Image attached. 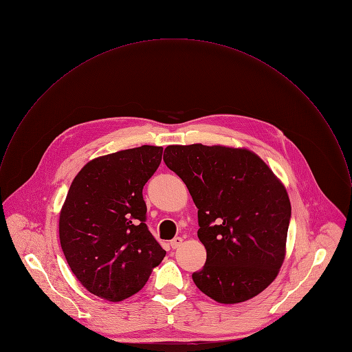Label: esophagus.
I'll return each instance as SVG.
<instances>
[{
	"label": "esophagus",
	"instance_id": "obj_1",
	"mask_svg": "<svg viewBox=\"0 0 352 352\" xmlns=\"http://www.w3.org/2000/svg\"><path fill=\"white\" fill-rule=\"evenodd\" d=\"M182 243H183V239H182L180 236H176V237H173V239L170 240V247L175 250V248H177Z\"/></svg>",
	"mask_w": 352,
	"mask_h": 352
}]
</instances>
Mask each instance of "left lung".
Listing matches in <instances>:
<instances>
[{"mask_svg": "<svg viewBox=\"0 0 352 352\" xmlns=\"http://www.w3.org/2000/svg\"><path fill=\"white\" fill-rule=\"evenodd\" d=\"M164 162L198 208L206 262L195 285L219 303L262 292L285 255L291 204L284 186L254 153L226 146H168Z\"/></svg>", "mask_w": 352, "mask_h": 352, "instance_id": "1", "label": "left lung"}]
</instances>
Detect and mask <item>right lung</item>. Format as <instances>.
<instances>
[{
    "mask_svg": "<svg viewBox=\"0 0 352 352\" xmlns=\"http://www.w3.org/2000/svg\"><path fill=\"white\" fill-rule=\"evenodd\" d=\"M162 147L143 144L98 157L74 179L60 214L65 259L86 289L120 302L143 288L166 251L146 226L143 187Z\"/></svg>",
    "mask_w": 352,
    "mask_h": 352,
    "instance_id": "add662e5",
    "label": "right lung"
}]
</instances>
